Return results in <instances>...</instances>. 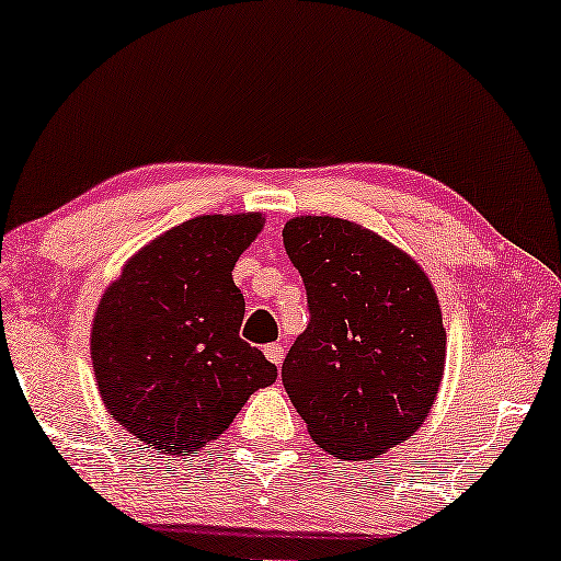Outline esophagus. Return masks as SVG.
Segmentation results:
<instances>
[{
	"label": "esophagus",
	"instance_id": "34e87169",
	"mask_svg": "<svg viewBox=\"0 0 561 561\" xmlns=\"http://www.w3.org/2000/svg\"><path fill=\"white\" fill-rule=\"evenodd\" d=\"M265 357L271 359L273 365H280L283 357H286V352H283L280 344H267V347H265Z\"/></svg>",
	"mask_w": 561,
	"mask_h": 561
}]
</instances>
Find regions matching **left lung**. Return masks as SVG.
I'll return each instance as SVG.
<instances>
[{
	"label": "left lung",
	"instance_id": "left-lung-1",
	"mask_svg": "<svg viewBox=\"0 0 561 561\" xmlns=\"http://www.w3.org/2000/svg\"><path fill=\"white\" fill-rule=\"evenodd\" d=\"M283 244L311 313L280 370L290 403L329 455L378 457L424 424L439 393L447 332L432 280L347 219L296 217Z\"/></svg>",
	"mask_w": 561,
	"mask_h": 561
}]
</instances>
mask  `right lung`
<instances>
[{
    "label": "right lung",
    "instance_id": "1",
    "mask_svg": "<svg viewBox=\"0 0 561 561\" xmlns=\"http://www.w3.org/2000/svg\"><path fill=\"white\" fill-rule=\"evenodd\" d=\"M263 225L260 211L183 221L129 257L96 306L91 363L102 401L163 455H196L278 378L240 340L244 298L232 280Z\"/></svg>",
    "mask_w": 561,
    "mask_h": 561
}]
</instances>
